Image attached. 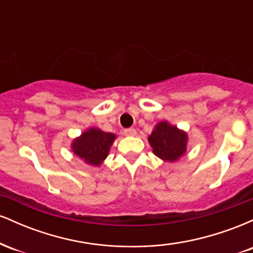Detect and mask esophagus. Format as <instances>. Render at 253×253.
I'll return each mask as SVG.
<instances>
[{"mask_svg":"<svg viewBox=\"0 0 253 253\" xmlns=\"http://www.w3.org/2000/svg\"><path fill=\"white\" fill-rule=\"evenodd\" d=\"M124 133H125V135H127V136H133L136 134V130L134 128H127L124 130Z\"/></svg>","mask_w":253,"mask_h":253,"instance_id":"34e87169","label":"esophagus"}]
</instances>
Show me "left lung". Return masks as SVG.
<instances>
[{
    "mask_svg": "<svg viewBox=\"0 0 253 253\" xmlns=\"http://www.w3.org/2000/svg\"><path fill=\"white\" fill-rule=\"evenodd\" d=\"M152 152L162 161L173 163L187 152L188 134L175 125L161 121L149 135Z\"/></svg>",
    "mask_w": 253,
    "mask_h": 253,
    "instance_id": "1",
    "label": "left lung"
}]
</instances>
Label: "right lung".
I'll use <instances>...</instances> for the list:
<instances>
[{
	"label": "right lung",
	"instance_id": "obj_1",
	"mask_svg": "<svg viewBox=\"0 0 253 253\" xmlns=\"http://www.w3.org/2000/svg\"><path fill=\"white\" fill-rule=\"evenodd\" d=\"M117 135L103 132L97 127H90L72 140L71 150L84 163L92 167H100L108 156L110 147Z\"/></svg>",
	"mask_w": 253,
	"mask_h": 253
}]
</instances>
